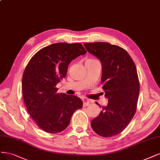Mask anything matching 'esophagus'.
<instances>
[{
  "instance_id": "34e87169",
  "label": "esophagus",
  "mask_w": 160,
  "mask_h": 160,
  "mask_svg": "<svg viewBox=\"0 0 160 160\" xmlns=\"http://www.w3.org/2000/svg\"><path fill=\"white\" fill-rule=\"evenodd\" d=\"M90 104V102L89 101L86 100V99H83V107H87Z\"/></svg>"
}]
</instances>
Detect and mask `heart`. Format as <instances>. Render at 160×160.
Instances as JSON below:
<instances>
[{
  "mask_svg": "<svg viewBox=\"0 0 160 160\" xmlns=\"http://www.w3.org/2000/svg\"><path fill=\"white\" fill-rule=\"evenodd\" d=\"M92 59H88V60H87V61H92Z\"/></svg>",
  "mask_w": 160,
  "mask_h": 160,
  "instance_id": "b5f03b06",
  "label": "heart"
}]
</instances>
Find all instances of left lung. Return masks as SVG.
<instances>
[{"mask_svg":"<svg viewBox=\"0 0 160 160\" xmlns=\"http://www.w3.org/2000/svg\"><path fill=\"white\" fill-rule=\"evenodd\" d=\"M84 46L101 63V84L108 101L92 120L91 127L98 135L111 137L123 131L136 112L140 92L136 65L128 52L119 46L107 42Z\"/></svg>","mask_w":160,"mask_h":160,"instance_id":"8db88e82","label":"left lung"}]
</instances>
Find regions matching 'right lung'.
Masks as SVG:
<instances>
[{
  "label": "right lung",
  "instance_id": "add662e5",
  "mask_svg": "<svg viewBox=\"0 0 160 160\" xmlns=\"http://www.w3.org/2000/svg\"><path fill=\"white\" fill-rule=\"evenodd\" d=\"M87 51L81 43H53L38 51L26 65L22 76L23 98L28 112L46 132H61L69 124L81 98L58 93L56 85L67 75L68 65Z\"/></svg>",
  "mask_w": 160,
  "mask_h": 160
}]
</instances>
